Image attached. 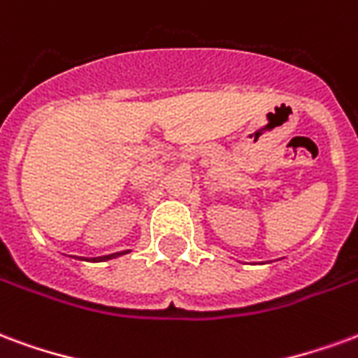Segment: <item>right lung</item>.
Listing matches in <instances>:
<instances>
[{
	"mask_svg": "<svg viewBox=\"0 0 358 358\" xmlns=\"http://www.w3.org/2000/svg\"><path fill=\"white\" fill-rule=\"evenodd\" d=\"M129 254V250H124V252H116V254H108V255H101V257H78L82 262H93V263H101V262H108V259H116L120 255Z\"/></svg>",
	"mask_w": 358,
	"mask_h": 358,
	"instance_id": "add662e5",
	"label": "right lung"
}]
</instances>
